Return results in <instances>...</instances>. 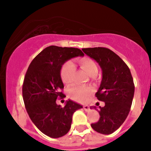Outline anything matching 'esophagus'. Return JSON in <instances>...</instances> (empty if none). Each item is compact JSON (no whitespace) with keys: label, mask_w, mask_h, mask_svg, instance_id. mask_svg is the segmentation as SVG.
<instances>
[{"label":"esophagus","mask_w":151,"mask_h":151,"mask_svg":"<svg viewBox=\"0 0 151 151\" xmlns=\"http://www.w3.org/2000/svg\"><path fill=\"white\" fill-rule=\"evenodd\" d=\"M83 108H84V110H85V111H88V110H90V107H89V106H88V105H85V106H83Z\"/></svg>","instance_id":"obj_1"}]
</instances>
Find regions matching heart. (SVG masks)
<instances>
[{"mask_svg": "<svg viewBox=\"0 0 151 151\" xmlns=\"http://www.w3.org/2000/svg\"><path fill=\"white\" fill-rule=\"evenodd\" d=\"M80 66L82 67L88 75L95 77L98 73V66L96 62L91 58L85 57L78 60ZM75 71V66L72 61H67L62 66L60 70V77L63 82L69 85L73 81V73ZM93 92V88L88 86L75 85L70 88L68 90V96L78 102H85Z\"/></svg>", "mask_w": 151, "mask_h": 151, "instance_id": "1", "label": "heart"}]
</instances>
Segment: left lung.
<instances>
[{
	"instance_id": "obj_1",
	"label": "left lung",
	"mask_w": 151,
	"mask_h": 151,
	"mask_svg": "<svg viewBox=\"0 0 151 151\" xmlns=\"http://www.w3.org/2000/svg\"><path fill=\"white\" fill-rule=\"evenodd\" d=\"M82 51L95 59L103 71L96 96L105 106H99L100 117L91 126L99 133L109 135L124 123L130 111L135 91L133 78L126 63L109 48H88Z\"/></svg>"
}]
</instances>
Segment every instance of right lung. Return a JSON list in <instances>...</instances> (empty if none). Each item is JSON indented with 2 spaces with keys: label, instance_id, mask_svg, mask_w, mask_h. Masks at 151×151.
I'll list each match as a JSON object with an SVG mask.
<instances>
[{
  "label": "right lung",
  "instance_id": "1",
  "mask_svg": "<svg viewBox=\"0 0 151 151\" xmlns=\"http://www.w3.org/2000/svg\"><path fill=\"white\" fill-rule=\"evenodd\" d=\"M83 56L75 48L49 46L41 51L29 64L22 85V98L29 117L37 129L52 138L66 135L70 129L72 117L82 106L69 99L62 107L57 98L66 96L61 92L60 77L63 64L76 56Z\"/></svg>",
  "mask_w": 151,
  "mask_h": 151
}]
</instances>
